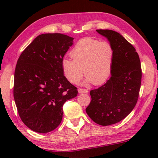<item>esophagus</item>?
<instances>
[{"label":"esophagus","instance_id":"esophagus-1","mask_svg":"<svg viewBox=\"0 0 158 158\" xmlns=\"http://www.w3.org/2000/svg\"><path fill=\"white\" fill-rule=\"evenodd\" d=\"M78 92H79V93H89V90H86V89H79Z\"/></svg>","mask_w":158,"mask_h":158}]
</instances>
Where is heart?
I'll return each instance as SVG.
<instances>
[{
	"mask_svg": "<svg viewBox=\"0 0 158 158\" xmlns=\"http://www.w3.org/2000/svg\"><path fill=\"white\" fill-rule=\"evenodd\" d=\"M70 56L73 60L63 59L62 69L66 79L73 84H78L84 73L86 75L85 83L96 85L105 84L110 78L114 51L109 42L84 37L77 42Z\"/></svg>",
	"mask_w": 158,
	"mask_h": 158,
	"instance_id": "b5f03b06",
	"label": "heart"
}]
</instances>
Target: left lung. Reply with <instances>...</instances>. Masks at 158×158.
Listing matches in <instances>:
<instances>
[{
	"label": "left lung",
	"instance_id": "1",
	"mask_svg": "<svg viewBox=\"0 0 158 158\" xmlns=\"http://www.w3.org/2000/svg\"><path fill=\"white\" fill-rule=\"evenodd\" d=\"M96 31L113 47L114 66L106 84L90 90L91 101L85 111L96 123L106 126L122 121L135 108L142 73L136 49L121 34L107 29Z\"/></svg>",
	"mask_w": 158,
	"mask_h": 158
}]
</instances>
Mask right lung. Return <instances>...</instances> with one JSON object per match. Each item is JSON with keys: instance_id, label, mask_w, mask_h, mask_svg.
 I'll return each mask as SVG.
<instances>
[{"instance_id": "obj_1", "label": "right lung", "mask_w": 158, "mask_h": 158, "mask_svg": "<svg viewBox=\"0 0 158 158\" xmlns=\"http://www.w3.org/2000/svg\"><path fill=\"white\" fill-rule=\"evenodd\" d=\"M73 37L60 33L37 36L17 60L14 98L26 126L39 133L55 130L63 118V106L77 97V89L64 76L62 60Z\"/></svg>"}]
</instances>
